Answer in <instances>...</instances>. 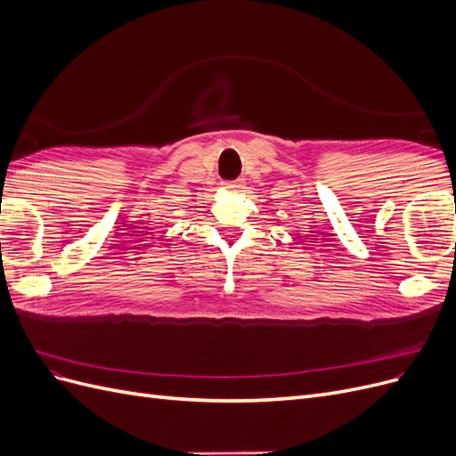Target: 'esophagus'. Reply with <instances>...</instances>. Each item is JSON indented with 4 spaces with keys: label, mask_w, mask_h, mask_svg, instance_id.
Segmentation results:
<instances>
[{
    "label": "esophagus",
    "mask_w": 456,
    "mask_h": 456,
    "mask_svg": "<svg viewBox=\"0 0 456 456\" xmlns=\"http://www.w3.org/2000/svg\"><path fill=\"white\" fill-rule=\"evenodd\" d=\"M223 186H224L226 190H238V188L243 186V181H241V178H236V181H224Z\"/></svg>",
    "instance_id": "34e87169"
}]
</instances>
